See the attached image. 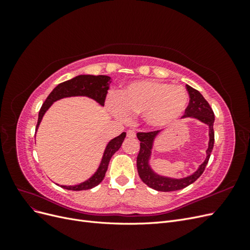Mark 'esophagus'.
<instances>
[{"instance_id": "1", "label": "esophagus", "mask_w": 250, "mask_h": 250, "mask_svg": "<svg viewBox=\"0 0 250 250\" xmlns=\"http://www.w3.org/2000/svg\"><path fill=\"white\" fill-rule=\"evenodd\" d=\"M127 138H135V131L133 129H128L127 130Z\"/></svg>"}]
</instances>
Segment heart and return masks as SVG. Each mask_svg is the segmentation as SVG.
<instances>
[{
	"instance_id": "heart-1",
	"label": "heart",
	"mask_w": 250,
	"mask_h": 250,
	"mask_svg": "<svg viewBox=\"0 0 250 250\" xmlns=\"http://www.w3.org/2000/svg\"><path fill=\"white\" fill-rule=\"evenodd\" d=\"M188 102V95L183 86L139 80L120 90L118 99H110L107 107L116 117L126 119L129 115H142L147 125L162 128L183 115Z\"/></svg>"
}]
</instances>
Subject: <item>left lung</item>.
Instances as JSON below:
<instances>
[{
	"label": "left lung",
	"instance_id": "left-lung-1",
	"mask_svg": "<svg viewBox=\"0 0 250 250\" xmlns=\"http://www.w3.org/2000/svg\"><path fill=\"white\" fill-rule=\"evenodd\" d=\"M188 93L190 95V103L186 109V113L183 118H192L200 121L201 123L208 126V146L207 149V157L204 162L199 166L198 169L196 170L191 175L186 177L175 178L164 176L161 174L156 173L150 165L151 155H152V149L154 146V142L156 138L160 135L163 130L151 131V132H139L137 137L140 143V152L137 158V167L141 179L144 184L148 187L154 188L156 191L161 192H172L181 190L188 186L193 184L195 180H197L201 174L203 173L206 166L208 163L211 150L214 147L215 134H214V121L215 115L213 109L210 108L208 101L204 99L203 96L198 92L197 89L187 85Z\"/></svg>",
	"mask_w": 250,
	"mask_h": 250
}]
</instances>
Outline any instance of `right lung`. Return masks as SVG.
<instances>
[{
  "instance_id": "1",
  "label": "right lung",
  "mask_w": 250,
  "mask_h": 250,
  "mask_svg": "<svg viewBox=\"0 0 250 250\" xmlns=\"http://www.w3.org/2000/svg\"><path fill=\"white\" fill-rule=\"evenodd\" d=\"M110 79L111 78L109 76H105V75H98V76H94V75H79V76H76L70 80L60 83V84H58L52 90L46 101L42 104L39 113V121H37L35 132L39 129L44 113H46L47 110L51 107V105L60 99H63V98L87 97L95 100L98 104L101 105V106H104L105 97H106L107 90L111 82ZM125 138L126 132H122L119 137H116L115 139L110 140L107 143V145L105 147V150L103 152L99 167H98L96 172L89 178L82 181V183L78 185L58 186L71 191H83L89 190V188H93L99 185L103 180L105 173L107 171L111 156L117 152L121 146H122V143L124 142Z\"/></svg>"
}]
</instances>
